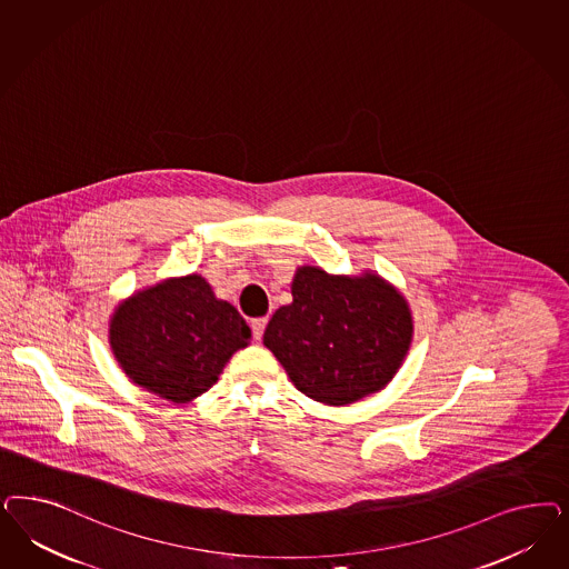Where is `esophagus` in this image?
<instances>
[{
	"mask_svg": "<svg viewBox=\"0 0 569 569\" xmlns=\"http://www.w3.org/2000/svg\"><path fill=\"white\" fill-rule=\"evenodd\" d=\"M266 325H268V318H256V320H251V330H253V337H256L257 341L263 337Z\"/></svg>",
	"mask_w": 569,
	"mask_h": 569,
	"instance_id": "34e87169",
	"label": "esophagus"
}]
</instances>
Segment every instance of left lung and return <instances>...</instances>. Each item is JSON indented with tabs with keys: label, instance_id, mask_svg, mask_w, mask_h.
<instances>
[{
	"label": "left lung",
	"instance_id": "left-lung-1",
	"mask_svg": "<svg viewBox=\"0 0 569 569\" xmlns=\"http://www.w3.org/2000/svg\"><path fill=\"white\" fill-rule=\"evenodd\" d=\"M293 301L270 318L263 346L293 386L325 406H348L389 386L412 343L406 297L383 276L299 266Z\"/></svg>",
	"mask_w": 569,
	"mask_h": 569
}]
</instances>
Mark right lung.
Instances as JSON below:
<instances>
[{
  "instance_id": "right-lung-1",
  "label": "right lung",
  "mask_w": 569,
  "mask_h": 569,
  "mask_svg": "<svg viewBox=\"0 0 569 569\" xmlns=\"http://www.w3.org/2000/svg\"><path fill=\"white\" fill-rule=\"evenodd\" d=\"M109 343L131 383L188 403L218 383L228 360L251 343V329L201 274H188L123 299L110 316Z\"/></svg>"
}]
</instances>
